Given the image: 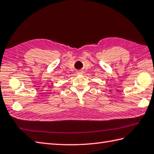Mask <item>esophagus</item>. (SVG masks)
Segmentation results:
<instances>
[{
	"instance_id": "obj_1",
	"label": "esophagus",
	"mask_w": 154,
	"mask_h": 154,
	"mask_svg": "<svg viewBox=\"0 0 154 154\" xmlns=\"http://www.w3.org/2000/svg\"><path fill=\"white\" fill-rule=\"evenodd\" d=\"M77 73L78 75H82V74H83V71L82 70L77 71Z\"/></svg>"
}]
</instances>
